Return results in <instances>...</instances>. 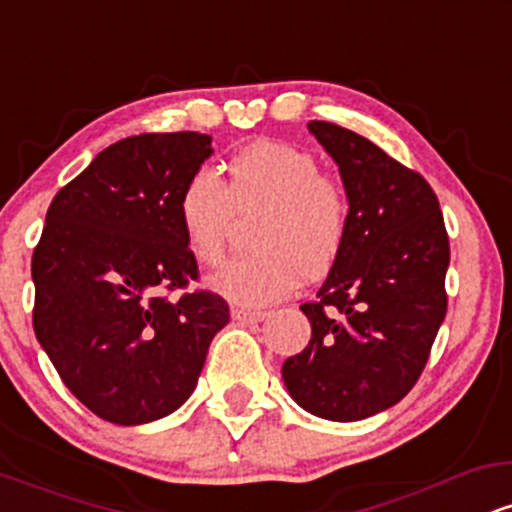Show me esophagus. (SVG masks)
<instances>
[{"label":"esophagus","mask_w":512,"mask_h":512,"mask_svg":"<svg viewBox=\"0 0 512 512\" xmlns=\"http://www.w3.org/2000/svg\"><path fill=\"white\" fill-rule=\"evenodd\" d=\"M231 317L238 322H245V325H250V322H260L267 317L264 310H250V308H233L231 310Z\"/></svg>","instance_id":"obj_1"}]
</instances>
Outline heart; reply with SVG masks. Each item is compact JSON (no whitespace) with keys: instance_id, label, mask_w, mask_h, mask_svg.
Masks as SVG:
<instances>
[{"instance_id":"b5f03b06","label":"heart","mask_w":512,"mask_h":512,"mask_svg":"<svg viewBox=\"0 0 512 512\" xmlns=\"http://www.w3.org/2000/svg\"><path fill=\"white\" fill-rule=\"evenodd\" d=\"M228 182L197 168L182 185L178 221L197 262L216 264L233 216H257L255 252L221 264L209 286L248 308L281 301L303 274L320 279L334 267L349 236V197L322 175L310 151L286 142H255L228 161Z\"/></svg>"}]
</instances>
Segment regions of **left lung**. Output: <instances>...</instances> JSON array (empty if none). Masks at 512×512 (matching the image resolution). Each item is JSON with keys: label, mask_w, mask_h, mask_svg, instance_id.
Wrapping results in <instances>:
<instances>
[{"label": "left lung", "mask_w": 512, "mask_h": 512, "mask_svg": "<svg viewBox=\"0 0 512 512\" xmlns=\"http://www.w3.org/2000/svg\"><path fill=\"white\" fill-rule=\"evenodd\" d=\"M308 129L339 166L351 223L317 298L301 305L310 342L281 375L310 414L361 421L397 404L426 368L448 313V231L419 173L334 122Z\"/></svg>", "instance_id": "obj_1"}]
</instances>
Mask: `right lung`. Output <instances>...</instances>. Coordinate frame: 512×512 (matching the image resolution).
Listing matches in <instances>:
<instances>
[{"instance_id":"obj_1","label":"right lung","mask_w":512,"mask_h":512,"mask_svg":"<svg viewBox=\"0 0 512 512\" xmlns=\"http://www.w3.org/2000/svg\"><path fill=\"white\" fill-rule=\"evenodd\" d=\"M209 134L127 137L52 199L33 250V330L69 392L110 424L163 419L197 387L228 303L187 289L199 269L178 221Z\"/></svg>"}]
</instances>
